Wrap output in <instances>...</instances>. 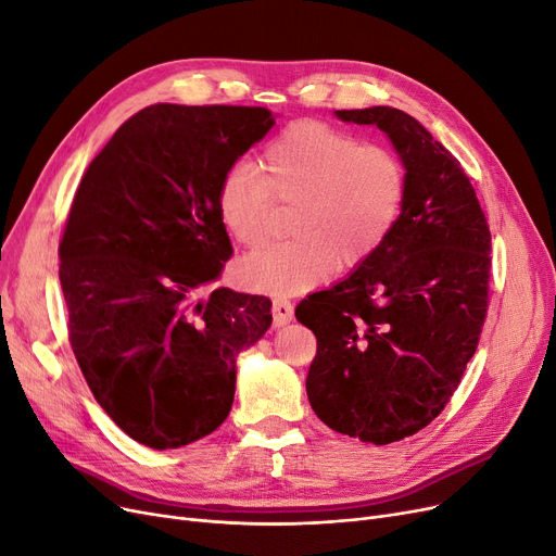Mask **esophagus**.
<instances>
[{
    "label": "esophagus",
    "instance_id": "obj_1",
    "mask_svg": "<svg viewBox=\"0 0 556 556\" xmlns=\"http://www.w3.org/2000/svg\"><path fill=\"white\" fill-rule=\"evenodd\" d=\"M273 318H275V327H286L288 323L293 320V304L277 298L273 302Z\"/></svg>",
    "mask_w": 556,
    "mask_h": 556
}]
</instances>
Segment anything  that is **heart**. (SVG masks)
<instances>
[{
    "instance_id": "b5f03b06",
    "label": "heart",
    "mask_w": 556,
    "mask_h": 556,
    "mask_svg": "<svg viewBox=\"0 0 556 556\" xmlns=\"http://www.w3.org/2000/svg\"><path fill=\"white\" fill-rule=\"evenodd\" d=\"M404 200L400 161L377 144L320 123H298L265 148L258 173L238 163L218 186V215L240 245L270 233L273 202L295 206L283 245L245 256L238 275L254 291L298 295L325 283L336 265L366 263L395 227Z\"/></svg>"
}]
</instances>
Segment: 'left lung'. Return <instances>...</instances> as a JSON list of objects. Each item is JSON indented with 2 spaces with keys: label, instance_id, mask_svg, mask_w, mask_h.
Listing matches in <instances>:
<instances>
[{
  "label": "left lung",
  "instance_id": "left-lung-1",
  "mask_svg": "<svg viewBox=\"0 0 556 556\" xmlns=\"http://www.w3.org/2000/svg\"><path fill=\"white\" fill-rule=\"evenodd\" d=\"M336 117L391 140L404 200L366 263L298 304L295 318L318 338L306 395L333 431L389 445L443 412L477 350L491 231L462 165L416 117L393 106Z\"/></svg>",
  "mask_w": 556,
  "mask_h": 556
}]
</instances>
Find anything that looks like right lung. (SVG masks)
Masks as SVG:
<instances>
[{
  "instance_id": "obj_1",
  "label": "right lung",
  "mask_w": 556,
  "mask_h": 556,
  "mask_svg": "<svg viewBox=\"0 0 556 556\" xmlns=\"http://www.w3.org/2000/svg\"><path fill=\"white\" fill-rule=\"evenodd\" d=\"M273 127L261 106L156 104L79 184L59 248L70 343L94 400L140 445L175 450L218 429L238 354L273 325L263 295L200 298L233 252L218 186Z\"/></svg>"
}]
</instances>
